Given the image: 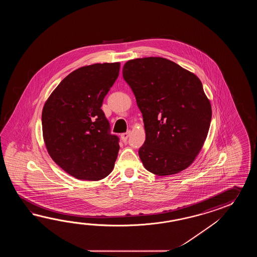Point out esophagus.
I'll return each instance as SVG.
<instances>
[{"mask_svg":"<svg viewBox=\"0 0 257 257\" xmlns=\"http://www.w3.org/2000/svg\"><path fill=\"white\" fill-rule=\"evenodd\" d=\"M130 135H131V132H130V131H127V132H125V133L121 134V140H122V142H126V140L128 139Z\"/></svg>","mask_w":257,"mask_h":257,"instance_id":"34e87169","label":"esophagus"}]
</instances>
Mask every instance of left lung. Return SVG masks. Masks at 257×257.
<instances>
[{"mask_svg":"<svg viewBox=\"0 0 257 257\" xmlns=\"http://www.w3.org/2000/svg\"><path fill=\"white\" fill-rule=\"evenodd\" d=\"M122 72L142 113L144 167L157 175L186 169L202 149L212 115L200 80L160 57L128 60Z\"/></svg>","mask_w":257,"mask_h":257,"instance_id":"1","label":"left lung"}]
</instances>
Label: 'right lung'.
I'll list each match as a JSON object with an SVG mask.
<instances>
[{
	"mask_svg": "<svg viewBox=\"0 0 257 257\" xmlns=\"http://www.w3.org/2000/svg\"><path fill=\"white\" fill-rule=\"evenodd\" d=\"M119 69V62L79 68L60 82L44 104L42 131L48 153L77 179L101 180L115 166L119 139L110 134L101 106Z\"/></svg>",
	"mask_w": 257,
	"mask_h": 257,
	"instance_id": "right-lung-1",
	"label": "right lung"
}]
</instances>
